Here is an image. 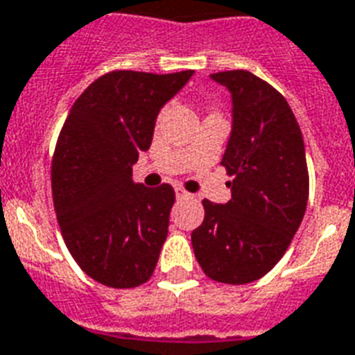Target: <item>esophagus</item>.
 <instances>
[{"instance_id": "1", "label": "esophagus", "mask_w": 355, "mask_h": 355, "mask_svg": "<svg viewBox=\"0 0 355 355\" xmlns=\"http://www.w3.org/2000/svg\"><path fill=\"white\" fill-rule=\"evenodd\" d=\"M175 196H178V198H191V193H187L185 189L178 187L175 189Z\"/></svg>"}]
</instances>
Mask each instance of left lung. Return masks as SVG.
I'll return each instance as SVG.
<instances>
[{
  "label": "left lung",
  "mask_w": 355,
  "mask_h": 355,
  "mask_svg": "<svg viewBox=\"0 0 355 355\" xmlns=\"http://www.w3.org/2000/svg\"><path fill=\"white\" fill-rule=\"evenodd\" d=\"M232 95V132L220 164L232 181L226 204L204 200L193 230L194 257L209 279L258 281L300 228L309 198L303 135L286 98L249 71L211 74Z\"/></svg>",
  "instance_id": "1"
}]
</instances>
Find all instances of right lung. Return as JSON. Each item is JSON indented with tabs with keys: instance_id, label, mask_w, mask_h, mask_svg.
<instances>
[{
	"instance_id": "1",
	"label": "right lung",
	"mask_w": 355,
	"mask_h": 355,
	"mask_svg": "<svg viewBox=\"0 0 355 355\" xmlns=\"http://www.w3.org/2000/svg\"><path fill=\"white\" fill-rule=\"evenodd\" d=\"M194 71H112L89 84L67 116L52 159V198L69 252L87 275L135 288L153 275L166 241L174 189L132 181L159 112Z\"/></svg>"
}]
</instances>
